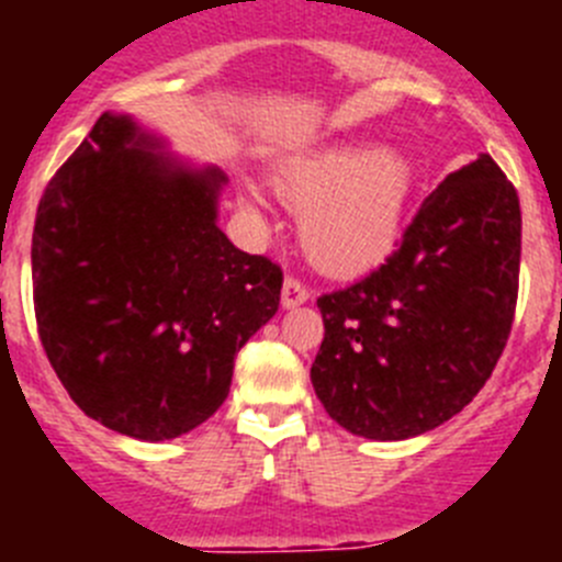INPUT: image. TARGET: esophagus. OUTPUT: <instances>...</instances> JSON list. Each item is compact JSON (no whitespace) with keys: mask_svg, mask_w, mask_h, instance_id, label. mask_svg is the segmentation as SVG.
Listing matches in <instances>:
<instances>
[{"mask_svg":"<svg viewBox=\"0 0 562 562\" xmlns=\"http://www.w3.org/2000/svg\"><path fill=\"white\" fill-rule=\"evenodd\" d=\"M306 301H310V290L295 276H286L284 290H281V306L284 310H295V306L306 304Z\"/></svg>","mask_w":562,"mask_h":562,"instance_id":"1","label":"esophagus"}]
</instances>
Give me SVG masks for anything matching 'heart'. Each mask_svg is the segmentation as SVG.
<instances>
[{
  "label": "heart",
  "instance_id": "obj_1",
  "mask_svg": "<svg viewBox=\"0 0 562 562\" xmlns=\"http://www.w3.org/2000/svg\"><path fill=\"white\" fill-rule=\"evenodd\" d=\"M272 186L301 213L306 256L335 276H360L385 265L400 247L419 168L396 146L349 143L286 162Z\"/></svg>",
  "mask_w": 562,
  "mask_h": 562
}]
</instances>
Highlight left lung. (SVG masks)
<instances>
[{"mask_svg": "<svg viewBox=\"0 0 562 562\" xmlns=\"http://www.w3.org/2000/svg\"><path fill=\"white\" fill-rule=\"evenodd\" d=\"M520 202L490 154L422 202L385 265L317 297L312 385L349 434H428L484 389L513 329Z\"/></svg>", "mask_w": 562, "mask_h": 562, "instance_id": "obj_1", "label": "left lung"}]
</instances>
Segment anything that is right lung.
<instances>
[{
    "instance_id": "add662e5",
    "label": "right lung",
    "mask_w": 562,
    "mask_h": 562,
    "mask_svg": "<svg viewBox=\"0 0 562 562\" xmlns=\"http://www.w3.org/2000/svg\"><path fill=\"white\" fill-rule=\"evenodd\" d=\"M225 182L103 112L44 188L38 337L72 402L114 434L166 441L211 419L238 349L278 312L281 267L216 225Z\"/></svg>"
}]
</instances>
